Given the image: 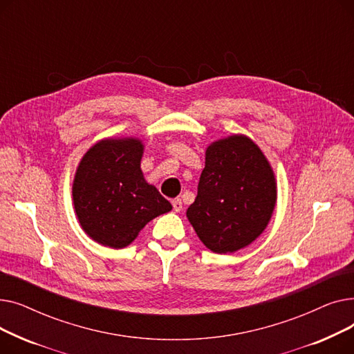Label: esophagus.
<instances>
[{
  "instance_id": "1",
  "label": "esophagus",
  "mask_w": 354,
  "mask_h": 354,
  "mask_svg": "<svg viewBox=\"0 0 354 354\" xmlns=\"http://www.w3.org/2000/svg\"><path fill=\"white\" fill-rule=\"evenodd\" d=\"M172 207H174L175 212H180L182 211V199L180 198H175L172 201Z\"/></svg>"
}]
</instances>
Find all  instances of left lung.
Returning a JSON list of instances; mask_svg holds the SVG:
<instances>
[{
    "instance_id": "obj_1",
    "label": "left lung",
    "mask_w": 354,
    "mask_h": 354,
    "mask_svg": "<svg viewBox=\"0 0 354 354\" xmlns=\"http://www.w3.org/2000/svg\"><path fill=\"white\" fill-rule=\"evenodd\" d=\"M275 179L259 147L234 135L207 149L198 195L187 216L199 239L216 254L250 245L271 218Z\"/></svg>"
}]
</instances>
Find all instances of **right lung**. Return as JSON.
<instances>
[{"label": "right lung", "mask_w": 354, "mask_h": 354, "mask_svg": "<svg viewBox=\"0 0 354 354\" xmlns=\"http://www.w3.org/2000/svg\"><path fill=\"white\" fill-rule=\"evenodd\" d=\"M143 145L138 139H106L88 149L73 183L80 225L96 243L123 248L171 202L149 185L140 171Z\"/></svg>", "instance_id": "add662e5"}]
</instances>
